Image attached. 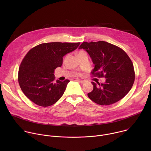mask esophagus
<instances>
[{
	"mask_svg": "<svg viewBox=\"0 0 151 151\" xmlns=\"http://www.w3.org/2000/svg\"><path fill=\"white\" fill-rule=\"evenodd\" d=\"M78 82H81V83H85V80H81V79H77L76 80Z\"/></svg>",
	"mask_w": 151,
	"mask_h": 151,
	"instance_id": "34e87169",
	"label": "esophagus"
}]
</instances>
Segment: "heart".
Instances as JSON below:
<instances>
[{"label": "heart", "mask_w": 151, "mask_h": 151, "mask_svg": "<svg viewBox=\"0 0 151 151\" xmlns=\"http://www.w3.org/2000/svg\"><path fill=\"white\" fill-rule=\"evenodd\" d=\"M82 51H80V52H82Z\"/></svg>", "instance_id": "heart-1"}]
</instances>
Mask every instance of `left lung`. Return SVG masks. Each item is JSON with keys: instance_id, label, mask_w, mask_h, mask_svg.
Wrapping results in <instances>:
<instances>
[{"instance_id": "obj_1", "label": "left lung", "mask_w": 151, "mask_h": 151, "mask_svg": "<svg viewBox=\"0 0 151 151\" xmlns=\"http://www.w3.org/2000/svg\"><path fill=\"white\" fill-rule=\"evenodd\" d=\"M91 57L94 68L92 76L105 78L104 83L97 85L88 97L100 105H109L122 99L132 89L135 79L133 64L127 53L121 48L107 42H83L79 47Z\"/></svg>"}]
</instances>
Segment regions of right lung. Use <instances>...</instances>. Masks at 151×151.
Wrapping results in <instances>:
<instances>
[{"mask_svg": "<svg viewBox=\"0 0 151 151\" xmlns=\"http://www.w3.org/2000/svg\"><path fill=\"white\" fill-rule=\"evenodd\" d=\"M80 42L44 43L32 48L18 69V81L25 96L36 104L47 107L63 96L69 82L55 81L54 70L61 67L63 57L76 50Z\"/></svg>", "mask_w": 151, "mask_h": 151, "instance_id": "obj_1", "label": "right lung"}]
</instances>
